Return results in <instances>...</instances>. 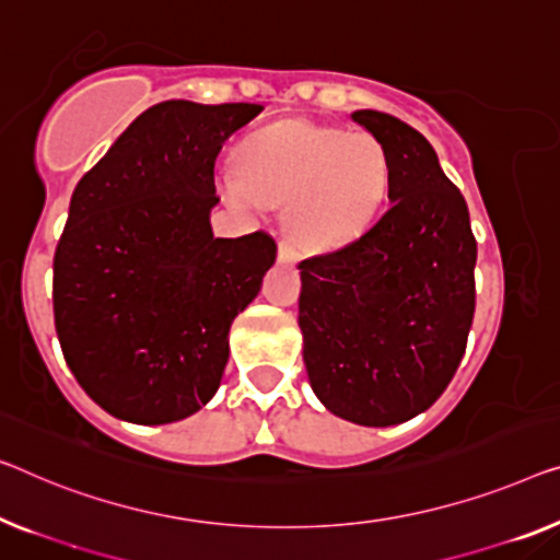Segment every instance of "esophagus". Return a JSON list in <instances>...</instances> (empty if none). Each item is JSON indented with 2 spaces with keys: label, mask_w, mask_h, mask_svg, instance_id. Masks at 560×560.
<instances>
[{
  "label": "esophagus",
  "mask_w": 560,
  "mask_h": 560,
  "mask_svg": "<svg viewBox=\"0 0 560 560\" xmlns=\"http://www.w3.org/2000/svg\"><path fill=\"white\" fill-rule=\"evenodd\" d=\"M277 258H279V264H287V266H296L299 264V254L294 252V246L287 244V241H281V244H279Z\"/></svg>",
  "instance_id": "obj_1"
}]
</instances>
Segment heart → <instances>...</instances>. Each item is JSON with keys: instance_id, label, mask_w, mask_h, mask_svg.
Listing matches in <instances>:
<instances>
[{"instance_id": "heart-1", "label": "heart", "mask_w": 560, "mask_h": 560, "mask_svg": "<svg viewBox=\"0 0 560 560\" xmlns=\"http://www.w3.org/2000/svg\"><path fill=\"white\" fill-rule=\"evenodd\" d=\"M236 161L238 168L215 173L223 203L258 215L283 200V226L308 252L360 236L389 186V155L372 132L302 120L252 132L241 140Z\"/></svg>"}]
</instances>
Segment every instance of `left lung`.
<instances>
[{
    "label": "left lung",
    "instance_id": "obj_1",
    "mask_svg": "<svg viewBox=\"0 0 560 560\" xmlns=\"http://www.w3.org/2000/svg\"><path fill=\"white\" fill-rule=\"evenodd\" d=\"M352 120L387 150L389 208L352 244L299 264V327L319 402L389 428L435 405L463 360L478 244L428 138L387 113Z\"/></svg>",
    "mask_w": 560,
    "mask_h": 560
}]
</instances>
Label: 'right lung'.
Segmentation results:
<instances>
[{
	"label": "right lung",
	"mask_w": 560,
	"mask_h": 560,
	"mask_svg": "<svg viewBox=\"0 0 560 560\" xmlns=\"http://www.w3.org/2000/svg\"><path fill=\"white\" fill-rule=\"evenodd\" d=\"M261 110L165 100L74 188L55 252V327L74 380L118 420L178 422L221 385L231 322L277 244L264 231L213 236V165Z\"/></svg>",
	"instance_id": "obj_1"
}]
</instances>
